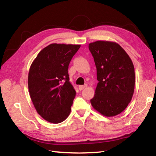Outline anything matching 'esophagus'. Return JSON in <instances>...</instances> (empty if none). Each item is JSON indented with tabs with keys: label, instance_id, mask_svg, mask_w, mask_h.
<instances>
[{
	"label": "esophagus",
	"instance_id": "34e87169",
	"mask_svg": "<svg viewBox=\"0 0 156 156\" xmlns=\"http://www.w3.org/2000/svg\"><path fill=\"white\" fill-rule=\"evenodd\" d=\"M87 87H88V85H87V84H84V85H80V86H79V87H78V88H79V90H83L84 88H87Z\"/></svg>",
	"mask_w": 156,
	"mask_h": 156
}]
</instances>
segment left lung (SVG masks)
I'll list each match as a JSON object with an SVG mask.
<instances>
[{"label":"left lung","mask_w":156,"mask_h":156,"mask_svg":"<svg viewBox=\"0 0 156 156\" xmlns=\"http://www.w3.org/2000/svg\"><path fill=\"white\" fill-rule=\"evenodd\" d=\"M98 81L91 105L105 117H114L127 108L135 88V69L129 55L117 43H90Z\"/></svg>","instance_id":"8db88e82"}]
</instances>
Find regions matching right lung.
<instances>
[{"mask_svg":"<svg viewBox=\"0 0 156 156\" xmlns=\"http://www.w3.org/2000/svg\"><path fill=\"white\" fill-rule=\"evenodd\" d=\"M80 45L51 44L39 51L28 74L33 104L41 117L59 123L71 111L76 90L69 82L68 66Z\"/></svg>","mask_w":156,"mask_h":156,"instance_id":"right-lung-1","label":"right lung"}]
</instances>
